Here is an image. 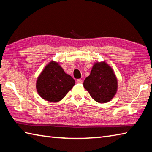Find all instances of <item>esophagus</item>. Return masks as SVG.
Here are the masks:
<instances>
[{"label": "esophagus", "mask_w": 152, "mask_h": 152, "mask_svg": "<svg viewBox=\"0 0 152 152\" xmlns=\"http://www.w3.org/2000/svg\"><path fill=\"white\" fill-rule=\"evenodd\" d=\"M76 82L78 83H83V80L82 79H78V80H77Z\"/></svg>", "instance_id": "1"}]
</instances>
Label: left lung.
<instances>
[{
    "instance_id": "1",
    "label": "left lung",
    "mask_w": 152,
    "mask_h": 152,
    "mask_svg": "<svg viewBox=\"0 0 152 152\" xmlns=\"http://www.w3.org/2000/svg\"><path fill=\"white\" fill-rule=\"evenodd\" d=\"M83 87L95 101L105 103L114 98L118 89V80L114 70L104 62L95 63Z\"/></svg>"
}]
</instances>
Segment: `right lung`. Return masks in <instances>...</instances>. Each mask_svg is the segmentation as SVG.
Returning a JSON list of instances; mask_svg holds the SVG:
<instances>
[{
    "mask_svg": "<svg viewBox=\"0 0 152 152\" xmlns=\"http://www.w3.org/2000/svg\"><path fill=\"white\" fill-rule=\"evenodd\" d=\"M75 85V81L56 61L45 66L37 80L36 87L42 98L51 102L62 100Z\"/></svg>",
    "mask_w": 152,
    "mask_h": 152,
    "instance_id": "1",
    "label": "right lung"
}]
</instances>
